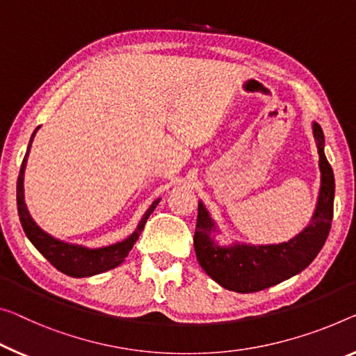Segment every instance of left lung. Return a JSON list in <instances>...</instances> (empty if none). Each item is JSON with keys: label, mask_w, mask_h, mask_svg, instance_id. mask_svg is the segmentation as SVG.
<instances>
[{"label": "left lung", "mask_w": 356, "mask_h": 356, "mask_svg": "<svg viewBox=\"0 0 356 356\" xmlns=\"http://www.w3.org/2000/svg\"><path fill=\"white\" fill-rule=\"evenodd\" d=\"M312 132L318 149L320 191L315 211L302 231L288 242L250 245L234 242L221 245L216 221L199 200L194 250L199 264L218 285L235 293H254L270 288L302 272L323 248L332 221L334 173L325 156V135L315 121Z\"/></svg>", "instance_id": "left-lung-1"}]
</instances>
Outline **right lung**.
Instances as JSON below:
<instances>
[{
  "label": "right lung",
  "instance_id": "right-lung-1",
  "mask_svg": "<svg viewBox=\"0 0 356 356\" xmlns=\"http://www.w3.org/2000/svg\"><path fill=\"white\" fill-rule=\"evenodd\" d=\"M36 127L35 132H33L29 147H26V154L24 157V162H22L20 173L17 178V210H19V218L22 222V227L29 237L30 242L35 245V248L40 251V253L44 256V258L51 262V264L63 272L65 275L74 277V278H83V277H92L97 275V273L111 270L119 264H122L124 259L127 258L130 250L134 248L136 240H138L141 231H143L145 224L147 218L157 205H159L161 199H157L149 205V209L145 211L143 218H141L138 226H136L135 231L129 235L127 238L122 240V242L108 245V247H100V248H89L83 247V245L78 243H68L63 242V240L52 237L51 234H47L44 229H41L33 220L29 209H26L25 204V195H24V177H25V168H26V161H29L30 147L33 143V138L38 132Z\"/></svg>",
  "mask_w": 356,
  "mask_h": 356
}]
</instances>
